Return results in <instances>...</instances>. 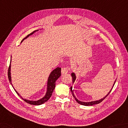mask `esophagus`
<instances>
[{
	"label": "esophagus",
	"instance_id": "obj_1",
	"mask_svg": "<svg viewBox=\"0 0 128 128\" xmlns=\"http://www.w3.org/2000/svg\"><path fill=\"white\" fill-rule=\"evenodd\" d=\"M69 70V69L67 67H64V68H62V73L63 74H66L67 72H68Z\"/></svg>",
	"mask_w": 128,
	"mask_h": 128
}]
</instances>
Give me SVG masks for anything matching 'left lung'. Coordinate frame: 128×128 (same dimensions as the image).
Instances as JSON below:
<instances>
[{
  "mask_svg": "<svg viewBox=\"0 0 128 128\" xmlns=\"http://www.w3.org/2000/svg\"><path fill=\"white\" fill-rule=\"evenodd\" d=\"M71 76H72V84H74V82H75V80H76V76H75V74H74V72L71 73ZM115 82H116V81H115V82H114V85ZM114 86H113V87H114ZM112 90V88L111 89V90L110 91V92L108 94V95H107V96H105L104 98H102V99H100V100H99L95 101V102H81V101H79V100H78V99H77V98L75 97V96H74V92H73V90H72V88L71 87H70L71 92V93H72V96H74V98H75V100H76V102H78V104H81V105H84V106H92V105H95V104H99L100 102H102V100H104V99H105V98L108 96V95L110 93V92H111Z\"/></svg>",
  "mask_w": 128,
  "mask_h": 128,
  "instance_id": "left-lung-1",
  "label": "left lung"
}]
</instances>
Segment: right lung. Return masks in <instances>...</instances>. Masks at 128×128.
<instances>
[{
    "label": "right lung",
    "instance_id": "obj_1",
    "mask_svg": "<svg viewBox=\"0 0 128 128\" xmlns=\"http://www.w3.org/2000/svg\"><path fill=\"white\" fill-rule=\"evenodd\" d=\"M38 30H35L34 32H32V33L29 34V35H28L25 38H24L22 40L21 42L22 41L26 39V38H27L29 36H30V35H32V34L35 32H36ZM10 67H11V64H10L9 66H8V80L10 82V84H11L12 86V84H11V72H10ZM61 76V68H57L56 69H55L54 70H53L51 73H50V75L49 76V78L48 79V82H47V90L46 92V94L45 95L44 98H42V99H41L38 100L37 101H30L28 100H26V99H24L23 98L20 96V94L17 93V92L14 90L15 92L17 93V94L18 95V96L22 98V99L26 102V103L29 104L30 105H40L44 103L45 102H46L47 100H48V99L51 96L53 90H54V88H55V86H56V81H57V79ZM13 87V86H12Z\"/></svg>",
    "mask_w": 128,
    "mask_h": 128
}]
</instances>
